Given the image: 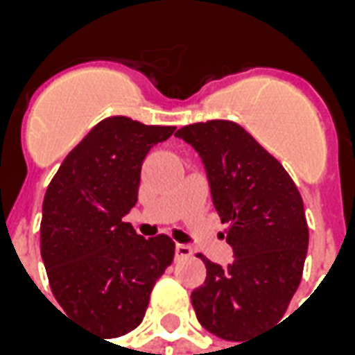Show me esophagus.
I'll list each match as a JSON object with an SVG mask.
<instances>
[{
  "instance_id": "esophagus-1",
  "label": "esophagus",
  "mask_w": 355,
  "mask_h": 355,
  "mask_svg": "<svg viewBox=\"0 0 355 355\" xmlns=\"http://www.w3.org/2000/svg\"><path fill=\"white\" fill-rule=\"evenodd\" d=\"M175 254H177V259H188V257H192V249L184 243H177L175 247Z\"/></svg>"
}]
</instances>
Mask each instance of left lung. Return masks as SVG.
I'll return each instance as SVG.
<instances>
[{
	"mask_svg": "<svg viewBox=\"0 0 355 355\" xmlns=\"http://www.w3.org/2000/svg\"><path fill=\"white\" fill-rule=\"evenodd\" d=\"M175 135L200 154L234 249L226 268L198 254L207 277L192 293L193 310L209 333L247 343L282 320L298 289L308 249L302 198L282 163L241 125L211 119Z\"/></svg>",
	"mask_w": 355,
	"mask_h": 355,
	"instance_id": "left-lung-1",
	"label": "left lung"
}]
</instances>
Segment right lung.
<instances>
[{
    "label": "right lung",
    "mask_w": 355,
    "mask_h": 355,
    "mask_svg": "<svg viewBox=\"0 0 355 355\" xmlns=\"http://www.w3.org/2000/svg\"><path fill=\"white\" fill-rule=\"evenodd\" d=\"M173 132L106 117L47 186L40 232L51 291L66 315L93 333L116 338L139 327L155 282L173 262L169 236L144 239L123 223L139 198L144 157Z\"/></svg>",
    "instance_id": "add662e5"
}]
</instances>
